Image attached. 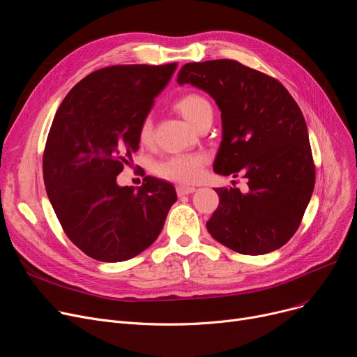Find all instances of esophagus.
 I'll use <instances>...</instances> for the list:
<instances>
[{
	"label": "esophagus",
	"instance_id": "obj_1",
	"mask_svg": "<svg viewBox=\"0 0 357 357\" xmlns=\"http://www.w3.org/2000/svg\"><path fill=\"white\" fill-rule=\"evenodd\" d=\"M195 191H197V190L194 188V186H185V185H179L178 188H176V192H178V195H179V197L192 194V192H195Z\"/></svg>",
	"mask_w": 357,
	"mask_h": 357
}]
</instances>
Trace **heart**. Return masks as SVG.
Segmentation results:
<instances>
[{"label":"heart","instance_id":"heart-1","mask_svg":"<svg viewBox=\"0 0 357 357\" xmlns=\"http://www.w3.org/2000/svg\"><path fill=\"white\" fill-rule=\"evenodd\" d=\"M175 109L195 128L207 117H213L211 104L199 93H186L175 102ZM153 136V123L149 117L139 127V140L149 143ZM205 158L202 155H176L155 166L159 176L181 183H192L199 179Z\"/></svg>","mask_w":357,"mask_h":357}]
</instances>
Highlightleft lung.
<instances>
[{"label":"left lung","mask_w":357,"mask_h":357,"mask_svg":"<svg viewBox=\"0 0 357 357\" xmlns=\"http://www.w3.org/2000/svg\"><path fill=\"white\" fill-rule=\"evenodd\" d=\"M179 85L205 91L221 111L214 172L248 178L249 191L215 188L208 233L241 255L282 248L299 227L315 183L308 130L285 86L236 61L186 63Z\"/></svg>","instance_id":"1"}]
</instances>
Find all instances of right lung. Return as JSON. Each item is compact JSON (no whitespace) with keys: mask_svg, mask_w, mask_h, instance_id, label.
I'll return each mask as SVG.
<instances>
[{"mask_svg":"<svg viewBox=\"0 0 357 357\" xmlns=\"http://www.w3.org/2000/svg\"><path fill=\"white\" fill-rule=\"evenodd\" d=\"M176 66L96 70L56 111L43 155L46 192L66 236L92 259L123 261L146 250L178 199L171 182L153 176L139 190L117 183L139 149L142 121Z\"/></svg>","mask_w":357,"mask_h":357,"instance_id":"1","label":"right lung"}]
</instances>
